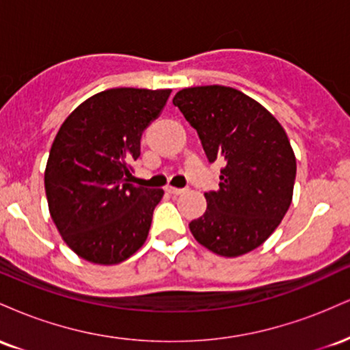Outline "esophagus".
<instances>
[{
	"instance_id": "obj_1",
	"label": "esophagus",
	"mask_w": 350,
	"mask_h": 350,
	"mask_svg": "<svg viewBox=\"0 0 350 350\" xmlns=\"http://www.w3.org/2000/svg\"><path fill=\"white\" fill-rule=\"evenodd\" d=\"M166 192H170L172 196H180L184 192V189H179V187H166Z\"/></svg>"
}]
</instances>
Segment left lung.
Listing matches in <instances>:
<instances>
[{"instance_id": "8db88e82", "label": "left lung", "mask_w": 350, "mask_h": 350, "mask_svg": "<svg viewBox=\"0 0 350 350\" xmlns=\"http://www.w3.org/2000/svg\"><path fill=\"white\" fill-rule=\"evenodd\" d=\"M198 131L211 163H224L219 189L206 192L194 239L227 258L255 250L281 224L293 200L296 158L278 120L243 92L189 87L172 98Z\"/></svg>"}]
</instances>
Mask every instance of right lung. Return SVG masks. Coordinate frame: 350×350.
Listing matches in <instances>:
<instances>
[{
    "mask_svg": "<svg viewBox=\"0 0 350 350\" xmlns=\"http://www.w3.org/2000/svg\"><path fill=\"white\" fill-rule=\"evenodd\" d=\"M170 88H108L60 124L46 171L47 206L64 242L80 258L118 265L146 242L163 189L131 184L139 139Z\"/></svg>",
    "mask_w": 350,
    "mask_h": 350,
    "instance_id": "add662e5",
    "label": "right lung"
}]
</instances>
